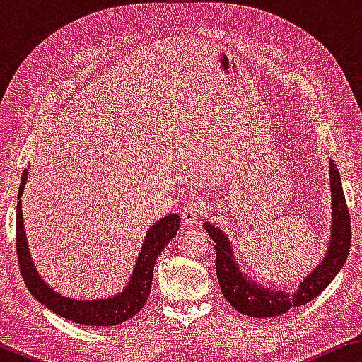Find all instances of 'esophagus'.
Returning <instances> with one entry per match:
<instances>
[{"label": "esophagus", "instance_id": "obj_1", "mask_svg": "<svg viewBox=\"0 0 362 362\" xmlns=\"http://www.w3.org/2000/svg\"><path fill=\"white\" fill-rule=\"evenodd\" d=\"M204 212V207L203 204L199 203V201H189V203L183 204L182 207V218H183V223L185 225H193L196 220L201 217V214Z\"/></svg>", "mask_w": 362, "mask_h": 362}]
</instances>
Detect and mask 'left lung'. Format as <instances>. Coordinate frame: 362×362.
I'll use <instances>...</instances> for the list:
<instances>
[{"label":"left lung","instance_id":"1","mask_svg":"<svg viewBox=\"0 0 362 362\" xmlns=\"http://www.w3.org/2000/svg\"><path fill=\"white\" fill-rule=\"evenodd\" d=\"M329 187H330V235L322 259L297 289H274L267 287L243 272L241 262L235 257V249L220 225L204 222L207 235L212 238L216 249V272L220 289L233 308L250 317H273L284 315L296 306H302L332 283L345 265L351 246V223L345 194H343L340 173L334 159L329 158Z\"/></svg>","mask_w":362,"mask_h":362}]
</instances>
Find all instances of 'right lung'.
<instances>
[{"label": "right lung", "instance_id": "add662e5", "mask_svg": "<svg viewBox=\"0 0 362 362\" xmlns=\"http://www.w3.org/2000/svg\"><path fill=\"white\" fill-rule=\"evenodd\" d=\"M28 173L30 166L23 169L19 194H17L19 203H17L16 211V247L22 278L25 281V286L30 293L41 305H45L46 308L54 311L56 315L76 324H84V326H116V324L124 322L134 315H137L145 306L146 298L150 297L153 268H155L158 255L163 252V249L168 246V243L173 238H175L177 231H179V214H168L166 217L159 218L158 222L153 223L148 231L145 233L142 247H140V252L129 281H127V284L118 293L105 298L94 300L71 298L54 291L42 279L38 269L35 267L33 257L30 254L21 199L23 194V188H25Z\"/></svg>", "mask_w": 362, "mask_h": 362}]
</instances>
